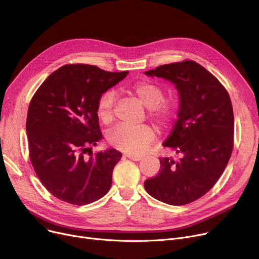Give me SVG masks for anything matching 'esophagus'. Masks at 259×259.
Returning a JSON list of instances; mask_svg holds the SVG:
<instances>
[{
	"instance_id": "1",
	"label": "esophagus",
	"mask_w": 259,
	"mask_h": 259,
	"mask_svg": "<svg viewBox=\"0 0 259 259\" xmlns=\"http://www.w3.org/2000/svg\"><path fill=\"white\" fill-rule=\"evenodd\" d=\"M126 157L130 160H133V161H139L142 159L141 156H138V155H134V154H126Z\"/></svg>"
}]
</instances>
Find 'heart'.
<instances>
[{
    "label": "heart",
    "instance_id": "heart-1",
    "mask_svg": "<svg viewBox=\"0 0 259 259\" xmlns=\"http://www.w3.org/2000/svg\"><path fill=\"white\" fill-rule=\"evenodd\" d=\"M128 92L138 98L147 108V116L161 129H169L178 115V102L175 99H164V88L153 81H139L128 87ZM117 95L114 90L103 92L97 101V116L104 125L115 120ZM156 132L150 125H118L107 134V141L115 149L129 154L139 155L154 141Z\"/></svg>",
    "mask_w": 259,
    "mask_h": 259
}]
</instances>
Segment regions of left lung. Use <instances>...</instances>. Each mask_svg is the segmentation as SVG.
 I'll return each mask as SVG.
<instances>
[{
  "label": "left lung",
  "instance_id": "left-lung-1",
  "mask_svg": "<svg viewBox=\"0 0 259 259\" xmlns=\"http://www.w3.org/2000/svg\"><path fill=\"white\" fill-rule=\"evenodd\" d=\"M175 84L178 119L163 143L178 161L160 158L159 173L144 189L169 205H186L207 194L224 173L234 149V112L230 95L216 77L194 60L163 64L145 71Z\"/></svg>",
  "mask_w": 259,
  "mask_h": 259
}]
</instances>
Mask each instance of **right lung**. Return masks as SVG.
Returning a JSON list of instances; mask_svg holds the SVG:
<instances>
[{
	"label": "right lung",
	"mask_w": 259,
	"mask_h": 259,
	"mask_svg": "<svg viewBox=\"0 0 259 259\" xmlns=\"http://www.w3.org/2000/svg\"><path fill=\"white\" fill-rule=\"evenodd\" d=\"M127 73L69 63L53 71L33 94L26 118L28 155L36 176L57 199L87 205L112 187L122 154L110 149L93 155L90 146L102 138L99 96Z\"/></svg>",
	"instance_id": "1"
}]
</instances>
